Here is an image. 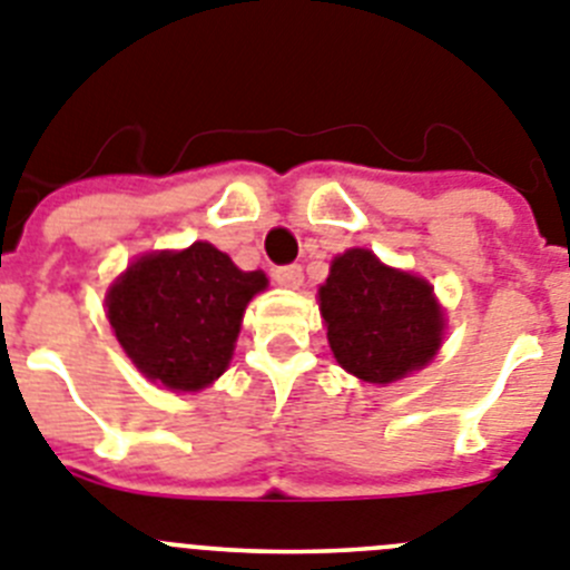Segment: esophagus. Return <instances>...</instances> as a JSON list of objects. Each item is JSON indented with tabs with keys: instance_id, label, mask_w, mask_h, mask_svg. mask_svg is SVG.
I'll return each instance as SVG.
<instances>
[{
	"instance_id": "34e87169",
	"label": "esophagus",
	"mask_w": 570,
	"mask_h": 570,
	"mask_svg": "<svg viewBox=\"0 0 570 570\" xmlns=\"http://www.w3.org/2000/svg\"><path fill=\"white\" fill-rule=\"evenodd\" d=\"M275 281H278L281 286H289V289H297V286L304 284V269L297 264H286V266H278L275 269Z\"/></svg>"
}]
</instances>
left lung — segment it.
Here are the masks:
<instances>
[{
	"mask_svg": "<svg viewBox=\"0 0 570 570\" xmlns=\"http://www.w3.org/2000/svg\"><path fill=\"white\" fill-rule=\"evenodd\" d=\"M332 355L366 383L400 381L438 355L445 317L434 286L383 264L372 249H346L317 289Z\"/></svg>",
	"mask_w": 570,
	"mask_h": 570,
	"instance_id": "8db88e82",
	"label": "left lung"
}]
</instances>
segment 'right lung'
<instances>
[{
  "mask_svg": "<svg viewBox=\"0 0 570 570\" xmlns=\"http://www.w3.org/2000/svg\"><path fill=\"white\" fill-rule=\"evenodd\" d=\"M266 289L227 253L196 240L181 253H147L107 289V321L136 368L173 392H198L233 361L247 304Z\"/></svg>",
  "mask_w": 570,
  "mask_h": 570,
  "instance_id": "1",
  "label": "right lung"
}]
</instances>
